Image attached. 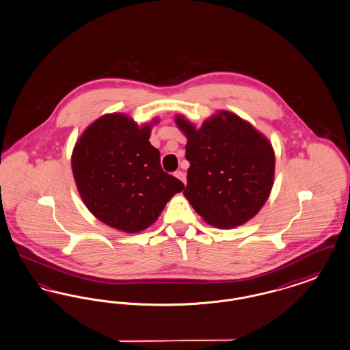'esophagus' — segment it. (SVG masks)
Returning <instances> with one entry per match:
<instances>
[{
    "instance_id": "34e87169",
    "label": "esophagus",
    "mask_w": 350,
    "mask_h": 350,
    "mask_svg": "<svg viewBox=\"0 0 350 350\" xmlns=\"http://www.w3.org/2000/svg\"><path fill=\"white\" fill-rule=\"evenodd\" d=\"M174 176H176V177H177L180 181L183 182V183L186 185V174H185L183 172H181V170H177V172L174 173Z\"/></svg>"
}]
</instances>
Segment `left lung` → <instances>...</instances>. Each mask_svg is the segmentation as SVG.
<instances>
[{
	"label": "left lung",
	"mask_w": 350,
	"mask_h": 350,
	"mask_svg": "<svg viewBox=\"0 0 350 350\" xmlns=\"http://www.w3.org/2000/svg\"><path fill=\"white\" fill-rule=\"evenodd\" d=\"M187 138L183 196L207 224L230 229L252 219L271 194L275 151L271 142L234 113L219 111L196 127L174 118Z\"/></svg>",
	"instance_id": "8db88e82"
}]
</instances>
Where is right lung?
I'll return each instance as SVG.
<instances>
[{"mask_svg":"<svg viewBox=\"0 0 350 350\" xmlns=\"http://www.w3.org/2000/svg\"><path fill=\"white\" fill-rule=\"evenodd\" d=\"M157 122L139 126L124 113H108L87 126L72 150V176L85 207L125 233L151 226L185 189L161 169L160 152L148 140Z\"/></svg>","mask_w":350,"mask_h":350,"instance_id":"right-lung-1","label":"right lung"}]
</instances>
